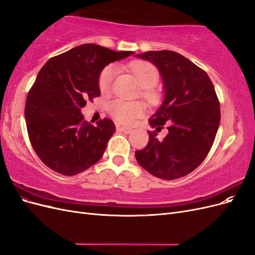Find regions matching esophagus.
Masks as SVG:
<instances>
[{
    "label": "esophagus",
    "mask_w": 255,
    "mask_h": 255,
    "mask_svg": "<svg viewBox=\"0 0 255 255\" xmlns=\"http://www.w3.org/2000/svg\"><path fill=\"white\" fill-rule=\"evenodd\" d=\"M117 129L121 130V132H123L125 134H130V133L133 132V129H132V128H127V127H118V128H117Z\"/></svg>",
    "instance_id": "obj_1"
}]
</instances>
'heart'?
I'll list each match as a JSON object with an SVG mask.
<instances>
[{
    "mask_svg": "<svg viewBox=\"0 0 255 255\" xmlns=\"http://www.w3.org/2000/svg\"><path fill=\"white\" fill-rule=\"evenodd\" d=\"M129 70L136 78L138 84L143 88V96L146 99H153L154 94L151 88L158 81L156 67L149 61L139 60L129 65ZM117 74V67L110 65L105 67L99 76V88L102 94H107L112 88L113 81ZM109 111L113 118L123 125H132L136 119L145 114V106L140 102H127L115 100L109 105Z\"/></svg>",
    "mask_w": 255,
    "mask_h": 255,
    "instance_id": "1",
    "label": "heart"
}]
</instances>
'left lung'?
Wrapping results in <instances>:
<instances>
[{
	"label": "left lung",
	"instance_id": "1",
	"mask_svg": "<svg viewBox=\"0 0 255 255\" xmlns=\"http://www.w3.org/2000/svg\"><path fill=\"white\" fill-rule=\"evenodd\" d=\"M135 57L149 60L163 80L164 100L149 119L156 130L171 122L163 140L148 130L149 142L135 152L136 159L152 175L175 180L187 175L210 152L220 125V103L207 73L173 51H149Z\"/></svg>",
	"mask_w": 255,
	"mask_h": 255
}]
</instances>
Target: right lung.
<instances>
[{"label":"right lung","instance_id":"1","mask_svg":"<svg viewBox=\"0 0 255 255\" xmlns=\"http://www.w3.org/2000/svg\"><path fill=\"white\" fill-rule=\"evenodd\" d=\"M94 43L81 44L50 58L38 73L25 103L30 143L44 165L64 175H75L102 158L115 133L104 118L94 127L81 112L86 99L99 97L104 67L133 55Z\"/></svg>","mask_w":255,"mask_h":255}]
</instances>
